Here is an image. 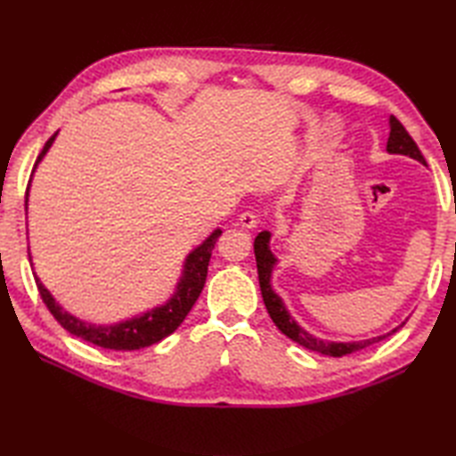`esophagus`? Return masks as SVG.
<instances>
[{"label": "esophagus", "instance_id": "esophagus-1", "mask_svg": "<svg viewBox=\"0 0 456 456\" xmlns=\"http://www.w3.org/2000/svg\"><path fill=\"white\" fill-rule=\"evenodd\" d=\"M256 223H258V219L253 211H245L239 216V225L243 229H255Z\"/></svg>", "mask_w": 456, "mask_h": 456}]
</instances>
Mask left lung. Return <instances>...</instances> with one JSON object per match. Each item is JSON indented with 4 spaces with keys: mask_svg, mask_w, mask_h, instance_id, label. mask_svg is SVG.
Instances as JSON below:
<instances>
[{
    "mask_svg": "<svg viewBox=\"0 0 456 456\" xmlns=\"http://www.w3.org/2000/svg\"><path fill=\"white\" fill-rule=\"evenodd\" d=\"M390 137H388V144H386V151L390 154H403V157H410L413 160L421 162L423 167H428V162H425L423 154L419 151L418 144L410 137V133L405 131L403 125L390 115ZM270 231H263V233H258L255 239V256H256V270H258V284H260V292H263V299H265V305L268 309L270 317H273L274 325L282 331L288 338H292L297 345L305 346L307 351H314L319 354H327V356H346V354H353L356 351H362V348L370 346L374 343H380L384 341L386 337H390L392 333L398 331L400 327L405 325V322L398 327H394L390 333H384V335H378V337H370V338H362V341H327V338L322 337H315L312 333H307L305 329L299 325L296 319L289 315L288 307L284 305L282 297H280L274 289H273V282H270V278H273V270L278 265V258L273 255V250H270Z\"/></svg>",
    "mask_w": 456,
    "mask_h": 456,
    "instance_id": "1",
    "label": "left lung"
}]
</instances>
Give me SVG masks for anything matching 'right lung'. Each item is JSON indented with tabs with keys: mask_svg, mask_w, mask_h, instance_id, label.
<instances>
[{
	"mask_svg": "<svg viewBox=\"0 0 456 456\" xmlns=\"http://www.w3.org/2000/svg\"><path fill=\"white\" fill-rule=\"evenodd\" d=\"M56 134H58V131L46 141V144L43 147V152L38 154V159L35 162V168H37V164L43 160L48 149L53 147ZM28 186H31V180H28ZM27 203H28V188H27V196H25V208H27ZM219 235H221V229H216L206 240H203L201 245H198L186 256V260H183L182 276H180L176 289H174L170 299H167L162 305L152 307V309H149V312L129 317L119 323L95 325V323L84 322V319L64 312V309L56 304L53 294L45 288L41 278H37V274H35L38 294H41L43 302L48 307V312L53 314L56 322L61 323L68 333H72L74 337H80V338H84V341L94 343L102 348H111V351H139V348L151 346L154 343L162 341L164 337H168L170 333L176 331L180 323L186 319L190 309L193 307V304H196V299L201 294L203 284H206L211 250L216 248ZM28 258H31V255H28Z\"/></svg>",
	"mask_w": 456,
	"mask_h": 456,
	"instance_id": "obj_1",
	"label": "right lung"
}]
</instances>
